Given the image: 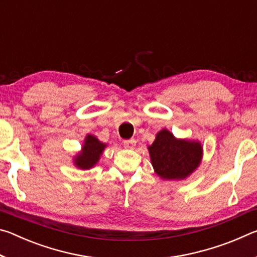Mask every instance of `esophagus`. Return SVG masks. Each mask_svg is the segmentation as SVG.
Returning a JSON list of instances; mask_svg holds the SVG:
<instances>
[{
    "mask_svg": "<svg viewBox=\"0 0 257 257\" xmlns=\"http://www.w3.org/2000/svg\"><path fill=\"white\" fill-rule=\"evenodd\" d=\"M123 146L127 150H133L136 146V141L135 139H129V141H123Z\"/></svg>",
    "mask_w": 257,
    "mask_h": 257,
    "instance_id": "34e87169",
    "label": "esophagus"
}]
</instances>
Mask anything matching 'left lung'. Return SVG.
Here are the masks:
<instances>
[{"label": "left lung", "mask_w": 257, "mask_h": 257, "mask_svg": "<svg viewBox=\"0 0 257 257\" xmlns=\"http://www.w3.org/2000/svg\"><path fill=\"white\" fill-rule=\"evenodd\" d=\"M149 152L155 173L165 180L186 179L198 168L203 156L201 143L178 139L168 129L156 134Z\"/></svg>", "instance_id": "1"}]
</instances>
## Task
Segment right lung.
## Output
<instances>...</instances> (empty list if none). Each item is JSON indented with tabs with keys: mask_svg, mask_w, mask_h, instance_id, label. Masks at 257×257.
Returning <instances> with one entry per match:
<instances>
[{
	"mask_svg": "<svg viewBox=\"0 0 257 257\" xmlns=\"http://www.w3.org/2000/svg\"><path fill=\"white\" fill-rule=\"evenodd\" d=\"M105 147L106 144L99 142L93 135H87L84 144H82V149L75 156L73 163L81 170H88L97 164Z\"/></svg>",
	"mask_w": 257,
	"mask_h": 257,
	"instance_id": "add662e5",
	"label": "right lung"
}]
</instances>
